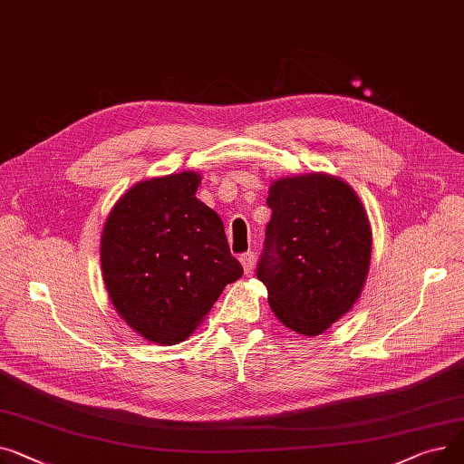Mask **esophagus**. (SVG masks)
Masks as SVG:
<instances>
[{"mask_svg": "<svg viewBox=\"0 0 464 464\" xmlns=\"http://www.w3.org/2000/svg\"><path fill=\"white\" fill-rule=\"evenodd\" d=\"M239 262H241V266H243V271L245 274H251V271L255 269V262H256V255L255 253H245V255H241L239 256Z\"/></svg>", "mask_w": 464, "mask_h": 464, "instance_id": "esophagus-1", "label": "esophagus"}]
</instances>
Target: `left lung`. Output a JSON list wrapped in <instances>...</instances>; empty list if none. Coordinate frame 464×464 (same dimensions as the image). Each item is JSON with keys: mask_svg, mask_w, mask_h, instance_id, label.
I'll use <instances>...</instances> for the list:
<instances>
[{"mask_svg": "<svg viewBox=\"0 0 464 464\" xmlns=\"http://www.w3.org/2000/svg\"><path fill=\"white\" fill-rule=\"evenodd\" d=\"M266 202L271 221L256 277L283 325L320 335L365 286L372 251L367 211L356 190L325 172L276 179Z\"/></svg>", "mask_w": 464, "mask_h": 464, "instance_id": "1", "label": "left lung"}]
</instances>
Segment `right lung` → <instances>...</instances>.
I'll list each match as a JSON object with an SVG mask.
<instances>
[{
	"instance_id": "obj_1",
	"label": "right lung",
	"mask_w": 464,
	"mask_h": 464,
	"mask_svg": "<svg viewBox=\"0 0 464 464\" xmlns=\"http://www.w3.org/2000/svg\"><path fill=\"white\" fill-rule=\"evenodd\" d=\"M200 181L187 170L134 183L102 227L108 297L129 328L155 344L190 337L225 286L243 276L221 217L197 198Z\"/></svg>"
}]
</instances>
